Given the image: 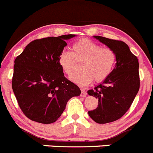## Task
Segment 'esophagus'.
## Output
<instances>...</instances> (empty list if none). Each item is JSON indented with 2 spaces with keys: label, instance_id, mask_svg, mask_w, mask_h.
I'll list each match as a JSON object with an SVG mask.
<instances>
[{
  "label": "esophagus",
  "instance_id": "34e87169",
  "mask_svg": "<svg viewBox=\"0 0 153 153\" xmlns=\"http://www.w3.org/2000/svg\"><path fill=\"white\" fill-rule=\"evenodd\" d=\"M80 97H87V93L85 91L84 89L81 90V94H80Z\"/></svg>",
  "mask_w": 153,
  "mask_h": 153
}]
</instances>
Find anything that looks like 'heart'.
<instances>
[{
  "instance_id": "1",
  "label": "heart",
  "mask_w": 153,
  "mask_h": 153,
  "mask_svg": "<svg viewBox=\"0 0 153 153\" xmlns=\"http://www.w3.org/2000/svg\"><path fill=\"white\" fill-rule=\"evenodd\" d=\"M76 60L82 62V71L71 80L81 87H86L94 79L101 82L110 76L116 65V55L111 48H102L89 39H81L72 45L71 52L62 51L58 56V64L68 76L76 71Z\"/></svg>"
}]
</instances>
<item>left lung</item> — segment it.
Wrapping results in <instances>:
<instances>
[{"label":"left lung","instance_id":"left-lung-1","mask_svg":"<svg viewBox=\"0 0 153 153\" xmlns=\"http://www.w3.org/2000/svg\"><path fill=\"white\" fill-rule=\"evenodd\" d=\"M94 37L116 55V65L110 76L88 91V95L99 100L98 107L88 111V115L97 123L106 124L120 119L133 103L140 87L139 64L125 42L101 36Z\"/></svg>","mask_w":153,"mask_h":153}]
</instances>
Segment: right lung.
<instances>
[{
    "label": "right lung",
    "mask_w": 153,
    "mask_h": 153,
    "mask_svg": "<svg viewBox=\"0 0 153 153\" xmlns=\"http://www.w3.org/2000/svg\"><path fill=\"white\" fill-rule=\"evenodd\" d=\"M66 34L35 40L16 57L12 90L26 117L42 124L56 122L65 111L68 101L81 91L64 76L58 56L76 37Z\"/></svg>",
    "instance_id": "1"
}]
</instances>
